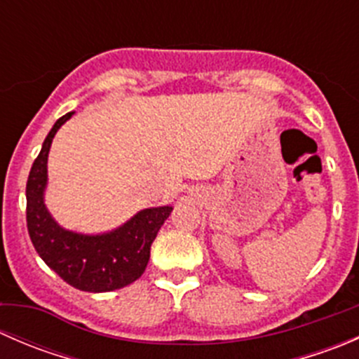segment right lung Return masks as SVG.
<instances>
[{"instance_id":"obj_1","label":"right lung","mask_w":359,"mask_h":359,"mask_svg":"<svg viewBox=\"0 0 359 359\" xmlns=\"http://www.w3.org/2000/svg\"><path fill=\"white\" fill-rule=\"evenodd\" d=\"M72 114L67 112L57 119L32 163L25 187L27 231L39 257L66 283L83 292H112L142 276L149 262L151 245L173 208L140 210L121 227L104 234H79L60 227L46 210L43 198L48 180L46 161L57 130Z\"/></svg>"}]
</instances>
